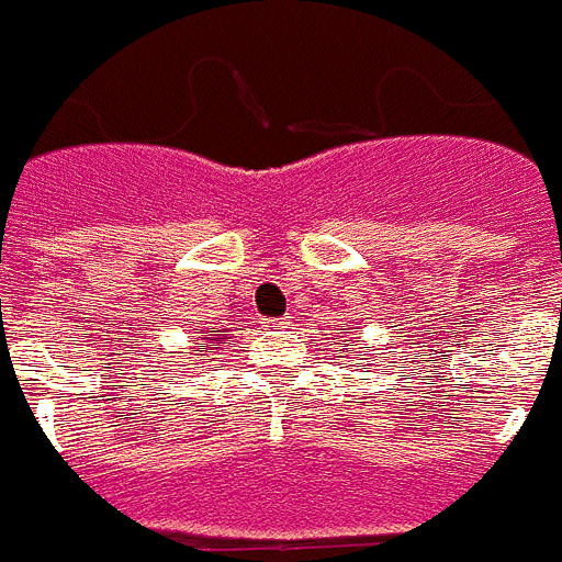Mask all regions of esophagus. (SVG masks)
Masks as SVG:
<instances>
[{
  "mask_svg": "<svg viewBox=\"0 0 562 562\" xmlns=\"http://www.w3.org/2000/svg\"><path fill=\"white\" fill-rule=\"evenodd\" d=\"M285 325H288L285 318H269V322H266V327H271V330H277V333H280Z\"/></svg>",
  "mask_w": 562,
  "mask_h": 562,
  "instance_id": "34e87169",
  "label": "esophagus"
}]
</instances>
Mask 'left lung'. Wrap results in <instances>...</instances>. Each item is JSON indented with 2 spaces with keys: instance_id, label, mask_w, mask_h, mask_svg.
Listing matches in <instances>:
<instances>
[{
  "instance_id": "8db88e82",
  "label": "left lung",
  "mask_w": 562,
  "mask_h": 562,
  "mask_svg": "<svg viewBox=\"0 0 562 562\" xmlns=\"http://www.w3.org/2000/svg\"><path fill=\"white\" fill-rule=\"evenodd\" d=\"M350 347H352V344H350Z\"/></svg>"
}]
</instances>
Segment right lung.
<instances>
[{
	"label": "right lung",
	"instance_id": "obj_1",
	"mask_svg": "<svg viewBox=\"0 0 562 562\" xmlns=\"http://www.w3.org/2000/svg\"><path fill=\"white\" fill-rule=\"evenodd\" d=\"M210 333H212V336H218V338L226 336V333H221V330H210ZM218 338H210V341H212V344H218ZM221 344H224V341H221ZM215 350H218V347H215ZM199 352H204V347H201Z\"/></svg>",
	"mask_w": 562,
	"mask_h": 562
}]
</instances>
